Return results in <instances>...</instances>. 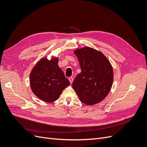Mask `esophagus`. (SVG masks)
<instances>
[{
    "label": "esophagus",
    "instance_id": "1",
    "mask_svg": "<svg viewBox=\"0 0 147 147\" xmlns=\"http://www.w3.org/2000/svg\"><path fill=\"white\" fill-rule=\"evenodd\" d=\"M68 80H69V83H70V84H72V83H73V78H72V77H71V78H69V79H68Z\"/></svg>",
    "mask_w": 147,
    "mask_h": 147
}]
</instances>
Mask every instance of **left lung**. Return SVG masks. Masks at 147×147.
I'll list each match as a JSON object with an SVG mask.
<instances>
[{
  "label": "left lung",
  "mask_w": 147,
  "mask_h": 147,
  "mask_svg": "<svg viewBox=\"0 0 147 147\" xmlns=\"http://www.w3.org/2000/svg\"><path fill=\"white\" fill-rule=\"evenodd\" d=\"M74 53L79 60L81 73L72 87L80 101L87 105L101 102L111 89L114 73L110 61L99 51L85 46Z\"/></svg>",
  "instance_id": "left-lung-1"
}]
</instances>
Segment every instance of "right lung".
I'll return each instance as SVG.
<instances>
[{
    "mask_svg": "<svg viewBox=\"0 0 147 147\" xmlns=\"http://www.w3.org/2000/svg\"><path fill=\"white\" fill-rule=\"evenodd\" d=\"M58 57L42 58L33 67L30 74V88L33 94L46 102L57 101L63 90L69 85L58 65Z\"/></svg>",
    "mask_w": 147,
    "mask_h": 147,
    "instance_id": "right-lung-1",
    "label": "right lung"
}]
</instances>
